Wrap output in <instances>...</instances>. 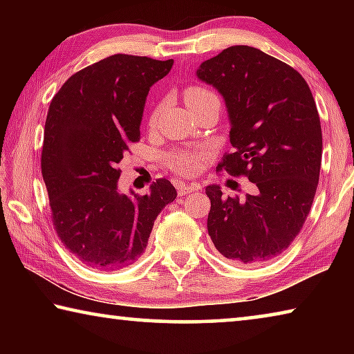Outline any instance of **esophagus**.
I'll use <instances>...</instances> for the list:
<instances>
[{
	"label": "esophagus",
	"mask_w": 354,
	"mask_h": 354,
	"mask_svg": "<svg viewBox=\"0 0 354 354\" xmlns=\"http://www.w3.org/2000/svg\"><path fill=\"white\" fill-rule=\"evenodd\" d=\"M176 189H178V195H179V196H184V195L192 194V192L198 190V185H196V184L178 183V184H176Z\"/></svg>",
	"instance_id": "obj_1"
}]
</instances>
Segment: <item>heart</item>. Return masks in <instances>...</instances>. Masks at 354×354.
Returning a JSON list of instances; mask_svg holds the SVG:
<instances>
[{
  "label": "heart",
  "instance_id": "b5f03b06",
  "mask_svg": "<svg viewBox=\"0 0 354 354\" xmlns=\"http://www.w3.org/2000/svg\"><path fill=\"white\" fill-rule=\"evenodd\" d=\"M184 100L185 104L189 107L194 104L203 103V101L207 100H217V95H215L212 91H209L206 87H198V86H192L187 91L184 92ZM156 115H153V120ZM201 160H203V154L196 153V154H189V153H175L171 154L170 158V167L173 170H176L183 175H194L200 170L201 167Z\"/></svg>",
  "mask_w": 354,
  "mask_h": 354
}]
</instances>
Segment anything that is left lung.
<instances>
[{
  "label": "left lung",
  "mask_w": 354,
  "mask_h": 354,
  "mask_svg": "<svg viewBox=\"0 0 354 354\" xmlns=\"http://www.w3.org/2000/svg\"><path fill=\"white\" fill-rule=\"evenodd\" d=\"M196 76L223 97L230 118L232 148L217 169L254 184L243 200L207 185L209 236L231 262L274 259L298 236L319 184L322 127L313 93L290 65L247 45L207 59Z\"/></svg>",
  "instance_id": "1"
}]
</instances>
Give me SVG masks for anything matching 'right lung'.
I'll return each mask as SVG.
<instances>
[{
  "instance_id": "1",
  "label": "right lung",
  "mask_w": 354,
  "mask_h": 354,
  "mask_svg": "<svg viewBox=\"0 0 354 354\" xmlns=\"http://www.w3.org/2000/svg\"><path fill=\"white\" fill-rule=\"evenodd\" d=\"M171 67L173 59L113 55L70 76L51 100L41 175L57 236L84 266L109 272L134 263L176 198L165 178L142 196L118 190V164L140 139L149 87Z\"/></svg>"
}]
</instances>
